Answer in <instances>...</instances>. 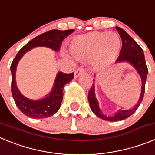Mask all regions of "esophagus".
Listing matches in <instances>:
<instances>
[{"label": "esophagus", "instance_id": "obj_1", "mask_svg": "<svg viewBox=\"0 0 155 155\" xmlns=\"http://www.w3.org/2000/svg\"><path fill=\"white\" fill-rule=\"evenodd\" d=\"M85 72H86V69H83V68H79V69H77L76 70V72H75L74 73V77L76 78H78L79 76H80L81 74H82V73H84Z\"/></svg>", "mask_w": 155, "mask_h": 155}]
</instances>
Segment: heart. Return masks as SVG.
<instances>
[{"label":"heart","mask_w":155,"mask_h":155,"mask_svg":"<svg viewBox=\"0 0 155 155\" xmlns=\"http://www.w3.org/2000/svg\"><path fill=\"white\" fill-rule=\"evenodd\" d=\"M121 48L119 37L115 33L94 31L76 36L69 41L71 55L76 60H90L96 69H104L116 60ZM67 56L66 53H63Z\"/></svg>","instance_id":"heart-1"}]
</instances>
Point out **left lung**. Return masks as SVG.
<instances>
[{
	"label": "left lung",
	"instance_id": "1",
	"mask_svg": "<svg viewBox=\"0 0 155 155\" xmlns=\"http://www.w3.org/2000/svg\"><path fill=\"white\" fill-rule=\"evenodd\" d=\"M115 29L117 30L118 34L121 37V40H122V47H121L119 56L117 59L115 63H128L135 69L141 79V92L139 99L134 107L128 108V109L119 110L114 115H107L102 113V110L99 108V102L95 97V84L92 85V88L89 92V95H88V99H89L91 110L99 118L105 120V121H110L126 119L138 109L140 104L142 102L143 97H144V91H145L146 78H147V73H148L147 66H146L144 52L141 47L127 34L123 29L118 27H115Z\"/></svg>",
	"mask_w": 155,
	"mask_h": 155
}]
</instances>
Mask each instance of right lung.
I'll return each instance as SVG.
<instances>
[{"label": "right lung", "mask_w": 155, "mask_h": 155, "mask_svg": "<svg viewBox=\"0 0 155 155\" xmlns=\"http://www.w3.org/2000/svg\"><path fill=\"white\" fill-rule=\"evenodd\" d=\"M74 30H52L37 36L18 52L11 66L12 80L11 92L16 105L27 116L32 118H44L54 115L60 109L63 97L64 86L73 79V73L66 74L59 72L56 75L53 89L50 93L40 99H31L24 96L16 83V70L19 61L26 53L37 47H48L55 52L60 50L62 41Z\"/></svg>", "instance_id": "right-lung-1"}]
</instances>
